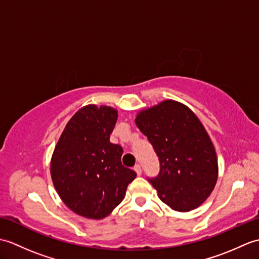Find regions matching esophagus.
<instances>
[{"instance_id":"34e87169","label":"esophagus","mask_w":259,"mask_h":259,"mask_svg":"<svg viewBox=\"0 0 259 259\" xmlns=\"http://www.w3.org/2000/svg\"><path fill=\"white\" fill-rule=\"evenodd\" d=\"M134 169H135V171L137 172V175H138V176H140L142 174V169H141L140 164H136Z\"/></svg>"}]
</instances>
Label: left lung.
<instances>
[{
    "mask_svg": "<svg viewBox=\"0 0 259 259\" xmlns=\"http://www.w3.org/2000/svg\"><path fill=\"white\" fill-rule=\"evenodd\" d=\"M135 121L160 162L157 177L148 178L160 200L181 212L199 207L217 183L218 162L197 115L183 103L164 100L142 110Z\"/></svg>",
    "mask_w": 259,
    "mask_h": 259,
    "instance_id": "obj_1",
    "label": "left lung"
}]
</instances>
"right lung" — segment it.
<instances>
[{
	"instance_id": "right-lung-1",
	"label": "right lung",
	"mask_w": 259,
	"mask_h": 259,
	"mask_svg": "<svg viewBox=\"0 0 259 259\" xmlns=\"http://www.w3.org/2000/svg\"><path fill=\"white\" fill-rule=\"evenodd\" d=\"M118 119L111 107L89 104L65 125L51 158V178L62 201L90 219L107 217L123 200L137 174L121 163L123 149L110 142Z\"/></svg>"
}]
</instances>
